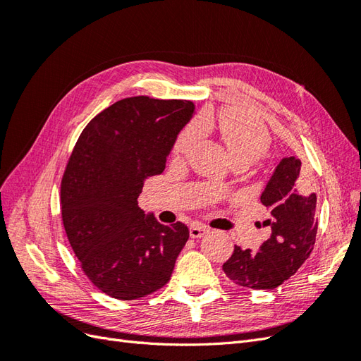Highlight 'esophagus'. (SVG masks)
<instances>
[{"mask_svg":"<svg viewBox=\"0 0 361 361\" xmlns=\"http://www.w3.org/2000/svg\"><path fill=\"white\" fill-rule=\"evenodd\" d=\"M207 232H209V228H207V227L203 226V224H199V223H194V224H191V227H190V236L194 238V239L204 236Z\"/></svg>","mask_w":361,"mask_h":361,"instance_id":"obj_1","label":"esophagus"}]
</instances>
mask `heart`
Instances as JSON below:
<instances>
[{"mask_svg": "<svg viewBox=\"0 0 361 361\" xmlns=\"http://www.w3.org/2000/svg\"><path fill=\"white\" fill-rule=\"evenodd\" d=\"M218 129L232 162L245 161L253 164L265 155L269 146L267 128L259 120L241 108H226L218 116ZM203 135V125L192 120L180 129L174 140L173 150L176 155H185Z\"/></svg>", "mask_w": 361, "mask_h": 361, "instance_id": "b5f03b06", "label": "heart"}]
</instances>
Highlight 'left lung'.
Instances as JSON below:
<instances>
[{
  "label": "left lung",
  "mask_w": 361,
  "mask_h": 361,
  "mask_svg": "<svg viewBox=\"0 0 361 361\" xmlns=\"http://www.w3.org/2000/svg\"><path fill=\"white\" fill-rule=\"evenodd\" d=\"M260 202L269 211L265 221L271 236L259 251L235 245L223 271L235 285L247 289H274L298 271L310 256L318 221L316 194L310 192L301 161L283 158L272 173Z\"/></svg>",
  "instance_id": "8db88e82"
}]
</instances>
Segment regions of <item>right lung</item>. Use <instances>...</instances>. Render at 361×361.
Masks as SVG:
<instances>
[{
  "label": "right lung",
  "mask_w": 361,
  "mask_h": 361,
  "mask_svg": "<svg viewBox=\"0 0 361 361\" xmlns=\"http://www.w3.org/2000/svg\"><path fill=\"white\" fill-rule=\"evenodd\" d=\"M191 101L134 96L93 117L61 179L63 226L84 274L122 301L167 285L190 238L180 221L164 226L138 206L145 179L161 174Z\"/></svg>",
  "instance_id": "1"
}]
</instances>
